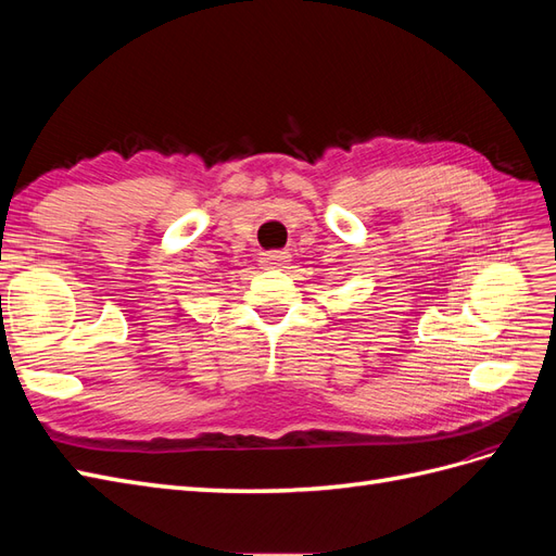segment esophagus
I'll return each mask as SVG.
<instances>
[{
	"instance_id": "obj_1",
	"label": "esophagus",
	"mask_w": 556,
	"mask_h": 556,
	"mask_svg": "<svg viewBox=\"0 0 556 556\" xmlns=\"http://www.w3.org/2000/svg\"><path fill=\"white\" fill-rule=\"evenodd\" d=\"M262 266L266 268H280L290 262V255L285 250H271V252H262Z\"/></svg>"
}]
</instances>
